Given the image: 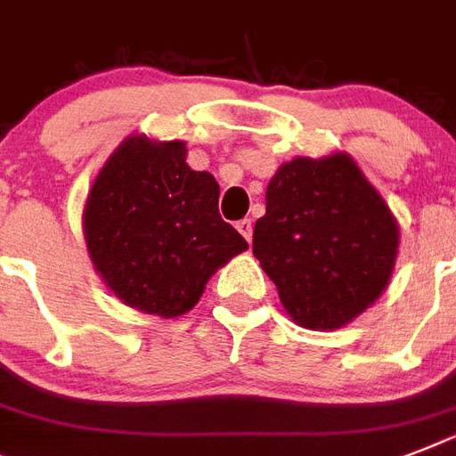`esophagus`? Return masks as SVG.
Instances as JSON below:
<instances>
[{
	"instance_id": "esophagus-1",
	"label": "esophagus",
	"mask_w": 456,
	"mask_h": 456,
	"mask_svg": "<svg viewBox=\"0 0 456 456\" xmlns=\"http://www.w3.org/2000/svg\"><path fill=\"white\" fill-rule=\"evenodd\" d=\"M236 229H239V232H241L243 239H246V241L250 243V239H253V224H250V220L236 222Z\"/></svg>"
}]
</instances>
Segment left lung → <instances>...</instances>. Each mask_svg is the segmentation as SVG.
<instances>
[{
	"label": "left lung",
	"instance_id": "1",
	"mask_svg": "<svg viewBox=\"0 0 456 456\" xmlns=\"http://www.w3.org/2000/svg\"><path fill=\"white\" fill-rule=\"evenodd\" d=\"M265 200L253 256L293 322L338 329L386 291L397 222L347 153L293 158L274 172Z\"/></svg>",
	"mask_w": 456,
	"mask_h": 456
}]
</instances>
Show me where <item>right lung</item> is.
<instances>
[{
	"instance_id": "obj_1",
	"label": "right lung",
	"mask_w": 456,
	"mask_h": 456,
	"mask_svg": "<svg viewBox=\"0 0 456 456\" xmlns=\"http://www.w3.org/2000/svg\"><path fill=\"white\" fill-rule=\"evenodd\" d=\"M220 186L186 165L184 142L127 137L99 172L82 227L94 270L134 310L179 317L215 270L248 248L217 210Z\"/></svg>"
}]
</instances>
